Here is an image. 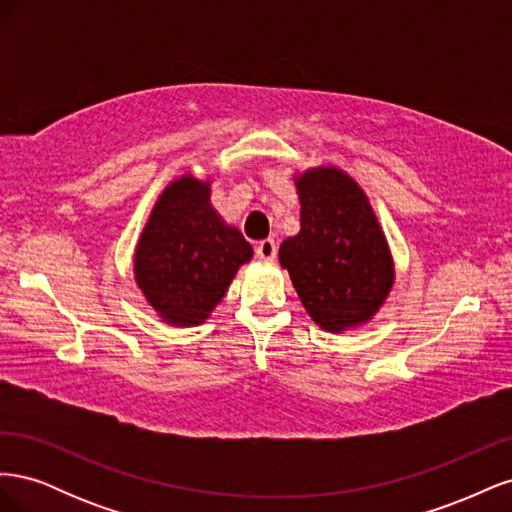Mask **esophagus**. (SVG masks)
Masks as SVG:
<instances>
[{
  "instance_id": "esophagus-1",
  "label": "esophagus",
  "mask_w": 512,
  "mask_h": 512,
  "mask_svg": "<svg viewBox=\"0 0 512 512\" xmlns=\"http://www.w3.org/2000/svg\"><path fill=\"white\" fill-rule=\"evenodd\" d=\"M256 256L260 260H275L277 256V245L273 239H265L256 245Z\"/></svg>"
}]
</instances>
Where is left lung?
<instances>
[{
    "mask_svg": "<svg viewBox=\"0 0 512 512\" xmlns=\"http://www.w3.org/2000/svg\"><path fill=\"white\" fill-rule=\"evenodd\" d=\"M301 232L280 247L307 314L324 331H344L378 312L393 284L391 254L367 196L337 168L297 181Z\"/></svg>",
    "mask_w": 512,
    "mask_h": 512,
    "instance_id": "obj_1",
    "label": "left lung"
}]
</instances>
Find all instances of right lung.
Segmentation results:
<instances>
[{
    "mask_svg": "<svg viewBox=\"0 0 512 512\" xmlns=\"http://www.w3.org/2000/svg\"><path fill=\"white\" fill-rule=\"evenodd\" d=\"M250 258V243L209 205V185L181 177L151 213L136 247L134 273L164 320L198 324Z\"/></svg>",
    "mask_w": 512,
    "mask_h": 512,
    "instance_id": "obj_1",
    "label": "right lung"
}]
</instances>
